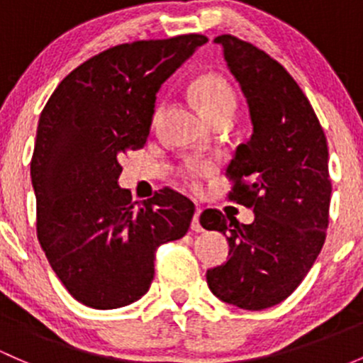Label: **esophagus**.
<instances>
[{"instance_id":"obj_1","label":"esophagus","mask_w":363,"mask_h":363,"mask_svg":"<svg viewBox=\"0 0 363 363\" xmlns=\"http://www.w3.org/2000/svg\"><path fill=\"white\" fill-rule=\"evenodd\" d=\"M201 213H202V209H196V214H194V220H192V230L194 232H202V225H201V221H199V218H201Z\"/></svg>"}]
</instances>
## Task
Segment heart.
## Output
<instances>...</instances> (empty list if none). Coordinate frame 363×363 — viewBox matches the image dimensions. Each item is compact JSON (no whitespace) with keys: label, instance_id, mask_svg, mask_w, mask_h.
I'll list each match as a JSON object with an SVG mask.
<instances>
[{"label":"heart","instance_id":"b5f03b06","mask_svg":"<svg viewBox=\"0 0 363 363\" xmlns=\"http://www.w3.org/2000/svg\"><path fill=\"white\" fill-rule=\"evenodd\" d=\"M194 99L197 100L199 107L206 114V118L211 121L220 114H232L235 108V93L227 81L214 74L201 76L196 83L192 84ZM159 114V108L155 116ZM213 164L206 161H190L183 167V178L190 189H199L202 178L211 173Z\"/></svg>","mask_w":363,"mask_h":363}]
</instances>
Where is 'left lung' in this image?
<instances>
[{"label":"left lung","mask_w":363,"mask_h":363,"mask_svg":"<svg viewBox=\"0 0 363 363\" xmlns=\"http://www.w3.org/2000/svg\"><path fill=\"white\" fill-rule=\"evenodd\" d=\"M249 105L252 135L227 167L230 199L252 208L239 223L206 209L201 225L227 235V263L208 270L216 298L264 310L292 294L320 252L329 225V150L310 102L291 74L235 36L214 38Z\"/></svg>","instance_id":"obj_1"}]
</instances>
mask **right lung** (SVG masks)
<instances>
[{"label":"right lung","instance_id":"1","mask_svg":"<svg viewBox=\"0 0 363 363\" xmlns=\"http://www.w3.org/2000/svg\"><path fill=\"white\" fill-rule=\"evenodd\" d=\"M202 34L114 46L58 84L38 124L30 161L38 239L74 299L96 310L135 303L154 279L155 251L182 239L196 206L171 189L131 201L119 161L142 149L155 95Z\"/></svg>","mask_w":363,"mask_h":363}]
</instances>
